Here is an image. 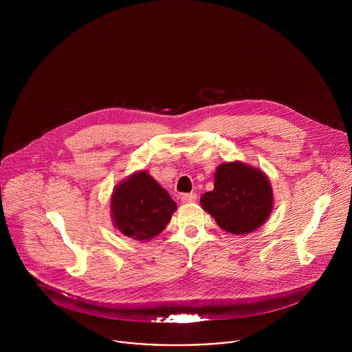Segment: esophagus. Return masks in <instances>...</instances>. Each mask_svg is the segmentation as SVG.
Segmentation results:
<instances>
[{
  "mask_svg": "<svg viewBox=\"0 0 352 352\" xmlns=\"http://www.w3.org/2000/svg\"><path fill=\"white\" fill-rule=\"evenodd\" d=\"M179 199L182 204H195L197 196H196V193H184V195H181Z\"/></svg>",
  "mask_w": 352,
  "mask_h": 352,
  "instance_id": "esophagus-1",
  "label": "esophagus"
}]
</instances>
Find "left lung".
<instances>
[{
  "label": "left lung",
  "instance_id": "obj_1",
  "mask_svg": "<svg viewBox=\"0 0 352 352\" xmlns=\"http://www.w3.org/2000/svg\"><path fill=\"white\" fill-rule=\"evenodd\" d=\"M273 188L259 168L242 162L221 163L214 189L204 193L200 205L227 232L243 235L262 227L273 210Z\"/></svg>",
  "mask_w": 352,
  "mask_h": 352
}]
</instances>
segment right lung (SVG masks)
I'll use <instances>...</instances> for the list:
<instances>
[{
  "mask_svg": "<svg viewBox=\"0 0 352 352\" xmlns=\"http://www.w3.org/2000/svg\"><path fill=\"white\" fill-rule=\"evenodd\" d=\"M177 204L147 171H136L117 184L110 212L114 227L135 241L157 236L170 223Z\"/></svg>",
  "mask_w": 352,
  "mask_h": 352,
  "instance_id": "1",
  "label": "right lung"
}]
</instances>
